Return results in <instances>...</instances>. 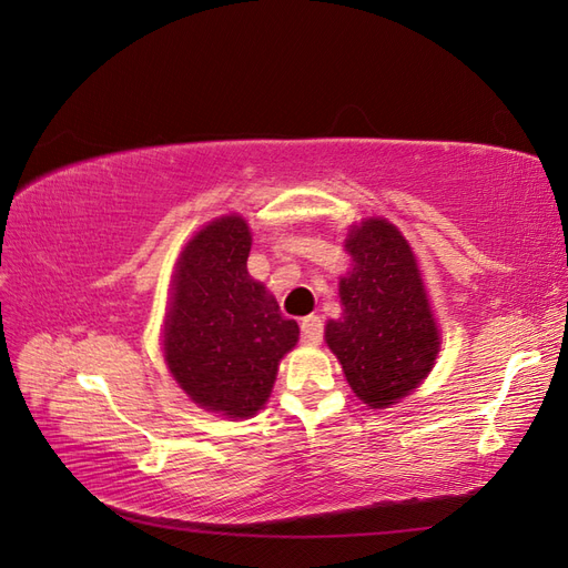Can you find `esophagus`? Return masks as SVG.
Listing matches in <instances>:
<instances>
[{
	"label": "esophagus",
	"instance_id": "34e87169",
	"mask_svg": "<svg viewBox=\"0 0 568 568\" xmlns=\"http://www.w3.org/2000/svg\"><path fill=\"white\" fill-rule=\"evenodd\" d=\"M301 334L307 343H320L324 336V324L317 315H307L301 320Z\"/></svg>",
	"mask_w": 568,
	"mask_h": 568
}]
</instances>
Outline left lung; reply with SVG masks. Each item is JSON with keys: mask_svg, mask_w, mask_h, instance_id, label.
Wrapping results in <instances>:
<instances>
[{"mask_svg": "<svg viewBox=\"0 0 568 568\" xmlns=\"http://www.w3.org/2000/svg\"><path fill=\"white\" fill-rule=\"evenodd\" d=\"M353 267L338 282L343 315L324 341L353 393L384 409L415 390L436 365L440 332L407 239L384 217L353 225L346 242Z\"/></svg>", "mask_w": 568, "mask_h": 568, "instance_id": "1", "label": "left lung"}]
</instances>
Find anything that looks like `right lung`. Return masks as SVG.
<instances>
[{
	"label": "right lung",
	"instance_id": "1",
	"mask_svg": "<svg viewBox=\"0 0 568 568\" xmlns=\"http://www.w3.org/2000/svg\"><path fill=\"white\" fill-rule=\"evenodd\" d=\"M248 253L242 215L196 232L175 265L163 329V355L180 388L230 419H246L267 403L280 359L298 341V324L248 274Z\"/></svg>",
	"mask_w": 568,
	"mask_h": 568
}]
</instances>
